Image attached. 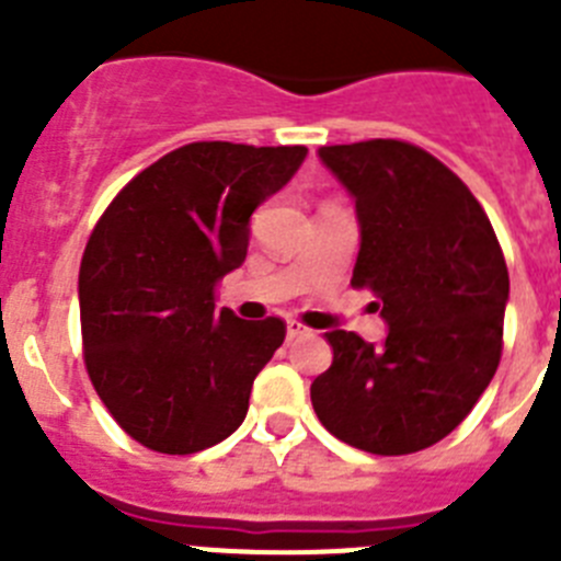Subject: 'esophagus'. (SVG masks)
<instances>
[{"label":"esophagus","instance_id":"obj_1","mask_svg":"<svg viewBox=\"0 0 561 561\" xmlns=\"http://www.w3.org/2000/svg\"><path fill=\"white\" fill-rule=\"evenodd\" d=\"M311 334V329H306L304 323H297V320H289V323H286V336H289V340H297V336H309Z\"/></svg>","mask_w":561,"mask_h":561}]
</instances>
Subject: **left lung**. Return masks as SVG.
<instances>
[{
  "label": "left lung",
  "mask_w": 561,
  "mask_h": 561,
  "mask_svg": "<svg viewBox=\"0 0 561 561\" xmlns=\"http://www.w3.org/2000/svg\"><path fill=\"white\" fill-rule=\"evenodd\" d=\"M317 153L356 202L351 286L379 297L388 336L325 331L334 362L311 381V404L351 447L419 453L458 427L497 370L503 250L472 191L424 148L365 140Z\"/></svg>",
  "instance_id": "1"
}]
</instances>
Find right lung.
Wrapping results in <instances>:
<instances>
[{"label":"right lung","instance_id":"obj_1","mask_svg":"<svg viewBox=\"0 0 561 561\" xmlns=\"http://www.w3.org/2000/svg\"><path fill=\"white\" fill-rule=\"evenodd\" d=\"M306 153L182 146L137 173L89 236L78 275L83 359L112 419L142 447L191 455L241 427L286 325L216 309V286L244 264L255 207Z\"/></svg>","mask_w":561,"mask_h":561}]
</instances>
